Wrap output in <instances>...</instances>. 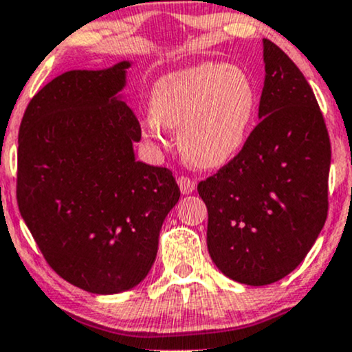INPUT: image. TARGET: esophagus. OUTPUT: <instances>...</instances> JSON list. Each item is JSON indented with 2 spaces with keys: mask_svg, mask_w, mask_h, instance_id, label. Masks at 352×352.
<instances>
[{
  "mask_svg": "<svg viewBox=\"0 0 352 352\" xmlns=\"http://www.w3.org/2000/svg\"><path fill=\"white\" fill-rule=\"evenodd\" d=\"M177 182H179V187L180 190H182V194H192V192L195 190V182L190 179V177H185V175H180L179 179H177Z\"/></svg>",
  "mask_w": 352,
  "mask_h": 352,
  "instance_id": "obj_1",
  "label": "esophagus"
}]
</instances>
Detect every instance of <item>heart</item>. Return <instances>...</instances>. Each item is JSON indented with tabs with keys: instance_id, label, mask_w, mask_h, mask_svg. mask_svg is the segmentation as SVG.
Returning a JSON list of instances; mask_svg holds the SVG:
<instances>
[{
	"instance_id": "heart-1",
	"label": "heart",
	"mask_w": 352,
	"mask_h": 352,
	"mask_svg": "<svg viewBox=\"0 0 352 352\" xmlns=\"http://www.w3.org/2000/svg\"><path fill=\"white\" fill-rule=\"evenodd\" d=\"M257 111L256 83L237 65L202 63L162 76L153 85L144 133L160 138V126L177 130L188 164L217 168L244 146Z\"/></svg>"
}]
</instances>
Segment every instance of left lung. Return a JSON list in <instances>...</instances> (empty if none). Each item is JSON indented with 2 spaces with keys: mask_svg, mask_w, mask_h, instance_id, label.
Returning <instances> with one entry per match:
<instances>
[{
  "mask_svg": "<svg viewBox=\"0 0 352 352\" xmlns=\"http://www.w3.org/2000/svg\"><path fill=\"white\" fill-rule=\"evenodd\" d=\"M265 80L256 129L229 164L197 185L207 247L230 279L265 285L291 274L327 217L331 142L311 85L264 40Z\"/></svg>",
  "mask_w": 352,
  "mask_h": 352,
  "instance_id": "1",
  "label": "left lung"
}]
</instances>
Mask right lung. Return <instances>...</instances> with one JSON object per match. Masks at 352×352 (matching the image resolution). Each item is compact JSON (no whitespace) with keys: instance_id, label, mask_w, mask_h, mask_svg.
Returning <instances> with one entry per match:
<instances>
[{"instance_id":"add662e5","label":"right lung","mask_w":352,"mask_h":352,"mask_svg":"<svg viewBox=\"0 0 352 352\" xmlns=\"http://www.w3.org/2000/svg\"><path fill=\"white\" fill-rule=\"evenodd\" d=\"M129 61L73 69L45 85L23 115L16 200L45 261L94 294L145 279L162 223L180 197L172 172L135 160L142 129L120 102Z\"/></svg>"}]
</instances>
